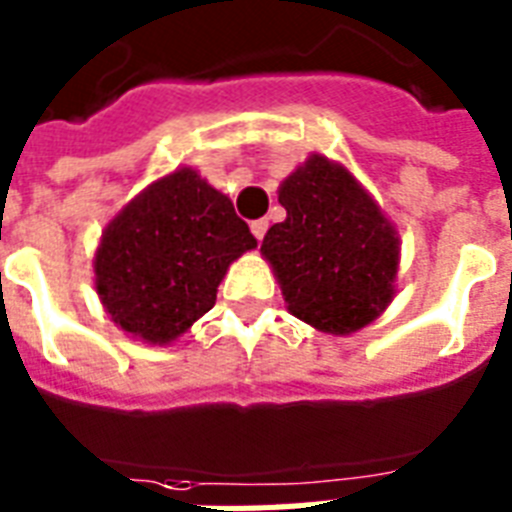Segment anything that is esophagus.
<instances>
[{
  "label": "esophagus",
  "mask_w": 512,
  "mask_h": 512,
  "mask_svg": "<svg viewBox=\"0 0 512 512\" xmlns=\"http://www.w3.org/2000/svg\"><path fill=\"white\" fill-rule=\"evenodd\" d=\"M249 228H252V236H255L257 241H263L265 231H268V220H255Z\"/></svg>",
  "instance_id": "1"
}]
</instances>
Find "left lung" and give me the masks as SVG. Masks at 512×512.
<instances>
[{
    "label": "left lung",
    "mask_w": 512,
    "mask_h": 512,
    "mask_svg": "<svg viewBox=\"0 0 512 512\" xmlns=\"http://www.w3.org/2000/svg\"><path fill=\"white\" fill-rule=\"evenodd\" d=\"M287 220L268 228L263 257L287 311L327 335H353L396 297L401 241L372 193L327 156L311 154L279 185Z\"/></svg>",
    "instance_id": "1"
}]
</instances>
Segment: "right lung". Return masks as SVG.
Returning <instances> with one entry per match:
<instances>
[{
	"instance_id": "obj_1",
	"label": "right lung",
	"mask_w": 512,
	"mask_h": 512,
	"mask_svg": "<svg viewBox=\"0 0 512 512\" xmlns=\"http://www.w3.org/2000/svg\"><path fill=\"white\" fill-rule=\"evenodd\" d=\"M255 247L233 201L193 167H180L106 225L92 257L95 289L122 332L170 345L215 305L233 260Z\"/></svg>"
}]
</instances>
